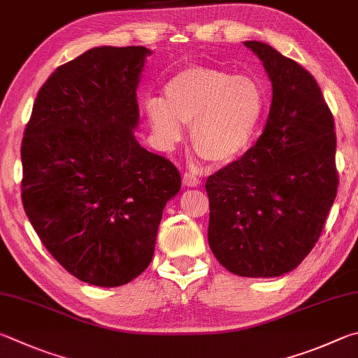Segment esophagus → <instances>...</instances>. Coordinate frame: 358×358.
Returning <instances> with one entry per match:
<instances>
[{
	"label": "esophagus",
	"mask_w": 358,
	"mask_h": 358,
	"mask_svg": "<svg viewBox=\"0 0 358 358\" xmlns=\"http://www.w3.org/2000/svg\"><path fill=\"white\" fill-rule=\"evenodd\" d=\"M182 184L185 187H198L199 184H201V180H199V178L196 174L193 173H185L184 178H182Z\"/></svg>",
	"instance_id": "obj_1"
}]
</instances>
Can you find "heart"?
Here are the masks:
<instances>
[{
    "instance_id": "obj_1",
    "label": "heart",
    "mask_w": 358,
    "mask_h": 358,
    "mask_svg": "<svg viewBox=\"0 0 358 358\" xmlns=\"http://www.w3.org/2000/svg\"><path fill=\"white\" fill-rule=\"evenodd\" d=\"M267 97L258 81L208 66L179 71L149 99L146 116L163 148H173L190 124V141L214 163H229L247 152L261 129Z\"/></svg>"
}]
</instances>
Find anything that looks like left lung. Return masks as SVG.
<instances>
[{"instance_id": "obj_1", "label": "left lung", "mask_w": 358, "mask_h": 358, "mask_svg": "<svg viewBox=\"0 0 358 358\" xmlns=\"http://www.w3.org/2000/svg\"><path fill=\"white\" fill-rule=\"evenodd\" d=\"M243 43L271 78L272 105L255 146L208 178V237L231 273L271 278L321 237L338 192L335 122L308 71L264 42Z\"/></svg>"}]
</instances>
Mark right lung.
<instances>
[{"instance_id": "1", "label": "right lung", "mask_w": 358, "mask_h": 358, "mask_svg": "<svg viewBox=\"0 0 358 358\" xmlns=\"http://www.w3.org/2000/svg\"><path fill=\"white\" fill-rule=\"evenodd\" d=\"M146 47H97L37 92L22 141V203L48 253L85 283L122 286L152 261L180 174L134 135Z\"/></svg>"}]
</instances>
